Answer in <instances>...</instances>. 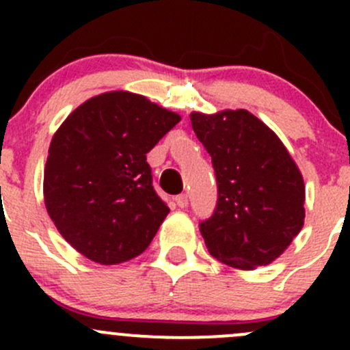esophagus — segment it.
I'll return each instance as SVG.
<instances>
[{
    "label": "esophagus",
    "mask_w": 350,
    "mask_h": 350,
    "mask_svg": "<svg viewBox=\"0 0 350 350\" xmlns=\"http://www.w3.org/2000/svg\"><path fill=\"white\" fill-rule=\"evenodd\" d=\"M188 201H189L188 195H179V196H176V204H178L179 208H186V206H188Z\"/></svg>",
    "instance_id": "34e87169"
}]
</instances>
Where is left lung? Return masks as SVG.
I'll use <instances>...</instances> for the list:
<instances>
[{"instance_id": "1", "label": "left lung", "mask_w": 350, "mask_h": 350, "mask_svg": "<svg viewBox=\"0 0 350 350\" xmlns=\"http://www.w3.org/2000/svg\"><path fill=\"white\" fill-rule=\"evenodd\" d=\"M198 140L211 155L218 200L200 221L215 259L237 269L267 266L299 234L305 183L276 133L247 109L191 113Z\"/></svg>"}]
</instances>
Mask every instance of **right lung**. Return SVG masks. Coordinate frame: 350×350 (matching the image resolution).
<instances>
[{
  "mask_svg": "<svg viewBox=\"0 0 350 350\" xmlns=\"http://www.w3.org/2000/svg\"><path fill=\"white\" fill-rule=\"evenodd\" d=\"M181 120L129 91L84 101L49 147L44 198L49 217L77 252L120 264L152 242L169 208L155 193L147 152Z\"/></svg>",
  "mask_w": 350,
  "mask_h": 350,
  "instance_id": "1",
  "label": "right lung"
}]
</instances>
